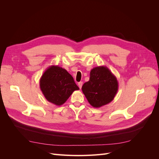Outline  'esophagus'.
<instances>
[{
	"mask_svg": "<svg viewBox=\"0 0 159 159\" xmlns=\"http://www.w3.org/2000/svg\"><path fill=\"white\" fill-rule=\"evenodd\" d=\"M82 85H83L82 81H80V82L78 83V87L80 88V89H81V87H82Z\"/></svg>",
	"mask_w": 159,
	"mask_h": 159,
	"instance_id": "esophagus-1",
	"label": "esophagus"
}]
</instances>
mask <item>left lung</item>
<instances>
[{
	"label": "left lung",
	"mask_w": 159,
	"mask_h": 159,
	"mask_svg": "<svg viewBox=\"0 0 159 159\" xmlns=\"http://www.w3.org/2000/svg\"><path fill=\"white\" fill-rule=\"evenodd\" d=\"M118 81L106 66H98L90 71L89 80L81 88L89 104L99 108L113 100L118 91Z\"/></svg>",
	"instance_id": "1"
}]
</instances>
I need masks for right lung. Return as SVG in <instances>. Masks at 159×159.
<instances>
[{
  "label": "right lung",
  "instance_id": "1",
  "mask_svg": "<svg viewBox=\"0 0 159 159\" xmlns=\"http://www.w3.org/2000/svg\"><path fill=\"white\" fill-rule=\"evenodd\" d=\"M40 88L45 98L57 106L63 105L75 90L80 88L66 70L50 66L42 74Z\"/></svg>",
  "mask_w": 159,
  "mask_h": 159
}]
</instances>
